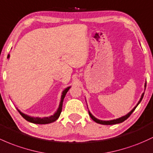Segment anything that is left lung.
Masks as SVG:
<instances>
[{
    "label": "left lung",
    "instance_id": "obj_1",
    "mask_svg": "<svg viewBox=\"0 0 153 153\" xmlns=\"http://www.w3.org/2000/svg\"><path fill=\"white\" fill-rule=\"evenodd\" d=\"M146 85H147V82H146L145 83V88H146ZM144 94H145V93H143L142 94V97H141V99H140V100H139V102H138V104H137V106H136L135 107H134V108L133 109V110H131V111L130 112H128V114H127V115H126L125 116H123V117H120V118H118V119H116V120H107V121H105V120H98V119H97L96 118V117H94L93 116V115H91V114L89 112H88V113H89V115H90V117H91V118L92 119V120H94V121H95L96 123H100V124H102V125H113V124H117V123H122V122H123L124 120H126L127 118H128V117L130 116L132 114V112H133L134 110H135V109H136V107H137V106H138V105L139 103H140L141 102V101H142V98H143V97H144Z\"/></svg>",
    "mask_w": 153,
    "mask_h": 153
}]
</instances>
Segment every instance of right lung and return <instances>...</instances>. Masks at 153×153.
Here are the masks:
<instances>
[{
	"instance_id": "right-lung-1",
	"label": "right lung",
	"mask_w": 153,
	"mask_h": 153,
	"mask_svg": "<svg viewBox=\"0 0 153 153\" xmlns=\"http://www.w3.org/2000/svg\"><path fill=\"white\" fill-rule=\"evenodd\" d=\"M9 57V56H8V58ZM70 87H68L66 89L64 90V91L62 92V98H61V102H60V105H59V107L58 110L56 111V113L54 114L52 116H50L48 117H43V118H41V117H30L28 116V115H25V114H23L22 112H21L19 110V112L20 113V115H22L25 120H27V121L30 122V123H37V124H47V123H52V122H54L55 120H56L59 117L60 114H61L62 110V103H63V100L64 98H65V95H66L67 92L68 91L69 88Z\"/></svg>"
}]
</instances>
